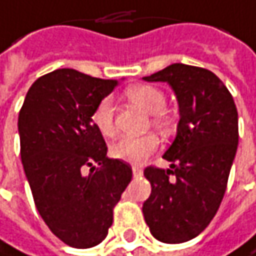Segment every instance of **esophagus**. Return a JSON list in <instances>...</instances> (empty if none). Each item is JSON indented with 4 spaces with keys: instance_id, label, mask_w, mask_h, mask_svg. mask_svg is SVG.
Masks as SVG:
<instances>
[{
    "instance_id": "34e87169",
    "label": "esophagus",
    "mask_w": 256,
    "mask_h": 256,
    "mask_svg": "<svg viewBox=\"0 0 256 256\" xmlns=\"http://www.w3.org/2000/svg\"><path fill=\"white\" fill-rule=\"evenodd\" d=\"M132 171H134V177H135V178L142 176V170H141L140 166H134V168H132Z\"/></svg>"
}]
</instances>
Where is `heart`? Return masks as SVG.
I'll list each match as a JSON object with an SVG mask.
<instances>
[{
  "label": "heart",
  "mask_w": 256,
  "mask_h": 256,
  "mask_svg": "<svg viewBox=\"0 0 256 256\" xmlns=\"http://www.w3.org/2000/svg\"><path fill=\"white\" fill-rule=\"evenodd\" d=\"M126 97L146 112L153 114L152 121L154 126L160 127L164 130L171 127L172 118L166 110H164L166 106V96L162 90L147 84L134 85L126 90ZM91 121L103 136L110 138L115 135V109L110 97H104L97 103L91 114ZM158 147L159 138L153 134L144 136H124L115 144H112L110 154L118 160L140 165L150 154H153Z\"/></svg>",
  "instance_id": "obj_1"
}]
</instances>
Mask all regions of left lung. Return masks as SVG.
I'll return each mask as SVG.
<instances>
[{
    "label": "left lung",
    "mask_w": 256,
    "mask_h": 256,
    "mask_svg": "<svg viewBox=\"0 0 256 256\" xmlns=\"http://www.w3.org/2000/svg\"><path fill=\"white\" fill-rule=\"evenodd\" d=\"M144 79L172 86L180 121L164 154L171 168L144 170L152 195L142 213L154 238L183 243L208 226L224 200L238 144L237 108L220 79L202 67L177 62Z\"/></svg>",
    "instance_id": "left-lung-1"
}]
</instances>
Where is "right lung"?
<instances>
[{
	"label": "right lung",
	"instance_id": "right-lung-1",
	"mask_svg": "<svg viewBox=\"0 0 256 256\" xmlns=\"http://www.w3.org/2000/svg\"><path fill=\"white\" fill-rule=\"evenodd\" d=\"M73 68L38 78L19 110L20 158L34 204L49 230L76 249L104 240L132 168L106 156L91 114L115 86Z\"/></svg>",
	"mask_w": 256,
	"mask_h": 256
}]
</instances>
